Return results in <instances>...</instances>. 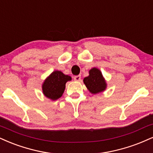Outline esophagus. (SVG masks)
I'll use <instances>...</instances> for the list:
<instances>
[{
  "instance_id": "1",
  "label": "esophagus",
  "mask_w": 153,
  "mask_h": 153,
  "mask_svg": "<svg viewBox=\"0 0 153 153\" xmlns=\"http://www.w3.org/2000/svg\"><path fill=\"white\" fill-rule=\"evenodd\" d=\"M73 78H74L75 81H80V80H81V77H80V75H75Z\"/></svg>"
}]
</instances>
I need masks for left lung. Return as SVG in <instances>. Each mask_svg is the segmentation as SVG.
Here are the masks:
<instances>
[{"instance_id": "8db88e82", "label": "left lung", "mask_w": 153, "mask_h": 153, "mask_svg": "<svg viewBox=\"0 0 153 153\" xmlns=\"http://www.w3.org/2000/svg\"><path fill=\"white\" fill-rule=\"evenodd\" d=\"M83 82L92 94H97L103 92L107 87L106 82L102 73L96 68L90 70L89 75L83 79Z\"/></svg>"}]
</instances>
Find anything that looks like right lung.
<instances>
[{"mask_svg": "<svg viewBox=\"0 0 153 153\" xmlns=\"http://www.w3.org/2000/svg\"><path fill=\"white\" fill-rule=\"evenodd\" d=\"M71 79V76L63 74L61 71H53L43 82V93L51 100H58L64 93L66 82Z\"/></svg>", "mask_w": 153, "mask_h": 153, "instance_id": "add662e5", "label": "right lung"}]
</instances>
